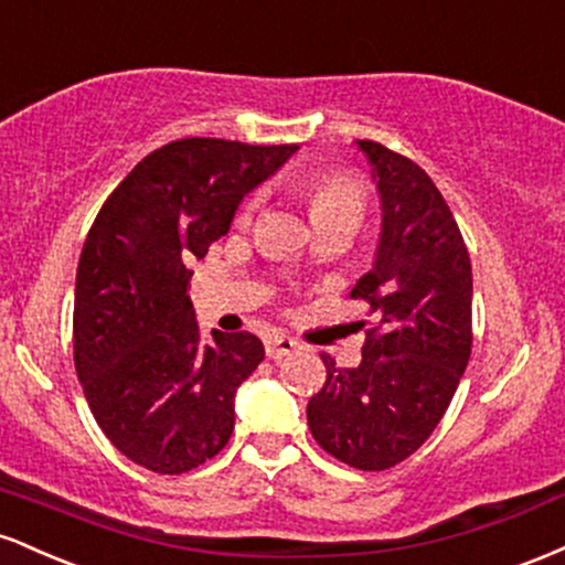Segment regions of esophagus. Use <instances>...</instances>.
<instances>
[{
  "mask_svg": "<svg viewBox=\"0 0 565 565\" xmlns=\"http://www.w3.org/2000/svg\"><path fill=\"white\" fill-rule=\"evenodd\" d=\"M295 350H300V342L291 340V337H284V334H276V337H268L265 340V353H268V359H287V355L295 353Z\"/></svg>",
  "mask_w": 565,
  "mask_h": 565,
  "instance_id": "obj_1",
  "label": "esophagus"
}]
</instances>
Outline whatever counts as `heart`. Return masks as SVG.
Instances as JSON below:
<instances>
[{
    "instance_id": "heart-1",
    "label": "heart",
    "mask_w": 565,
    "mask_h": 565,
    "mask_svg": "<svg viewBox=\"0 0 565 565\" xmlns=\"http://www.w3.org/2000/svg\"><path fill=\"white\" fill-rule=\"evenodd\" d=\"M263 193H252L244 201L242 210H238V220L246 223L252 217V212L260 206ZM366 212V188L361 180L350 178V174H329L323 178L313 191V217L319 223V228L327 225H353L359 228L361 220Z\"/></svg>"
}]
</instances>
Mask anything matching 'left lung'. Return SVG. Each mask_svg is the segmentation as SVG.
<instances>
[{
    "label": "left lung",
    "instance_id": "obj_1",
    "mask_svg": "<svg viewBox=\"0 0 565 565\" xmlns=\"http://www.w3.org/2000/svg\"><path fill=\"white\" fill-rule=\"evenodd\" d=\"M355 146L372 164L382 231L372 270L350 297L369 302L377 321L355 369L321 355L327 382L308 401V427L350 468L387 470L430 438L462 380L472 270L457 220L423 167L374 140Z\"/></svg>",
    "mask_w": 565,
    "mask_h": 565
}]
</instances>
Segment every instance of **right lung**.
Listing matches in <instances>:
<instances>
[{
    "label": "right lung",
    "instance_id": "1",
    "mask_svg": "<svg viewBox=\"0 0 565 565\" xmlns=\"http://www.w3.org/2000/svg\"><path fill=\"white\" fill-rule=\"evenodd\" d=\"M297 146L185 138L116 185L84 242L74 364L106 438L132 462L180 476L228 444L238 385L265 359L249 332L201 340L191 265Z\"/></svg>",
    "mask_w": 565,
    "mask_h": 565
}]
</instances>
